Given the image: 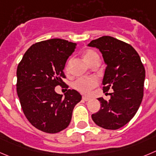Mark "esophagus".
<instances>
[{
	"mask_svg": "<svg viewBox=\"0 0 156 156\" xmlns=\"http://www.w3.org/2000/svg\"><path fill=\"white\" fill-rule=\"evenodd\" d=\"M83 99L84 101H89V100H90V99H91V98L88 97V96H83Z\"/></svg>",
	"mask_w": 156,
	"mask_h": 156,
	"instance_id": "34e87169",
	"label": "esophagus"
}]
</instances>
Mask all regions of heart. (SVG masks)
Listing matches in <instances>:
<instances>
[{
	"label": "heart",
	"mask_w": 156,
	"mask_h": 156,
	"mask_svg": "<svg viewBox=\"0 0 156 156\" xmlns=\"http://www.w3.org/2000/svg\"><path fill=\"white\" fill-rule=\"evenodd\" d=\"M98 56L97 53L94 52L93 50H87L85 53H84V60L88 63L89 64L90 62L93 60V59L95 57ZM69 67V63H67L66 66V69H68ZM98 83V81L96 78L93 77H90V78H84V77H81L79 79L76 80L73 83V87L77 91L80 92V93H84V94H87L90 93L92 90V89L94 88Z\"/></svg>",
	"instance_id": "obj_1"
}]
</instances>
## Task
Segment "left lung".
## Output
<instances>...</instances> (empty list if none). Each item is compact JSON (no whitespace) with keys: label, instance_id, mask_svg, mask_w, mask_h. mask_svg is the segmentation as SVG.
I'll list each match as a JSON object with an SVG mask.
<instances>
[{"label":"left lung","instance_id":"8db88e82","mask_svg":"<svg viewBox=\"0 0 156 156\" xmlns=\"http://www.w3.org/2000/svg\"><path fill=\"white\" fill-rule=\"evenodd\" d=\"M88 47L99 49L106 64L103 91L113 90L109 101L98 98L101 107L92 119L102 128L118 129L128 123L140 106L146 70L136 50L116 38L103 36L92 41Z\"/></svg>","mask_w":156,"mask_h":156}]
</instances>
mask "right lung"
<instances>
[{
  "mask_svg": "<svg viewBox=\"0 0 156 156\" xmlns=\"http://www.w3.org/2000/svg\"><path fill=\"white\" fill-rule=\"evenodd\" d=\"M76 44L50 39L33 44L23 55L17 69V92L25 116L35 128L47 133L65 129L82 96L75 90L60 95L55 92L62 79L68 57Z\"/></svg>",
  "mask_w": 156,
  "mask_h": 156,
  "instance_id": "1",
  "label": "right lung"
}]
</instances>
